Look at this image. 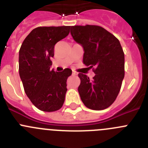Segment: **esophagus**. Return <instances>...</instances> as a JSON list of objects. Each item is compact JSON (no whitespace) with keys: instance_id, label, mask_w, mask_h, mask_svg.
<instances>
[{"instance_id":"esophagus-1","label":"esophagus","mask_w":148,"mask_h":148,"mask_svg":"<svg viewBox=\"0 0 148 148\" xmlns=\"http://www.w3.org/2000/svg\"><path fill=\"white\" fill-rule=\"evenodd\" d=\"M73 75H77L78 74H77V73H75V71H73Z\"/></svg>"}]
</instances>
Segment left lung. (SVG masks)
I'll return each mask as SVG.
<instances>
[{
  "mask_svg": "<svg viewBox=\"0 0 148 148\" xmlns=\"http://www.w3.org/2000/svg\"><path fill=\"white\" fill-rule=\"evenodd\" d=\"M73 39L84 50L83 62L95 75L90 80L78 73V92L84 104L91 110L109 108L116 99L125 77V54L117 38L96 25L72 26Z\"/></svg>",
  "mask_w": 148,
  "mask_h": 148,
  "instance_id": "obj_1",
  "label": "left lung"
}]
</instances>
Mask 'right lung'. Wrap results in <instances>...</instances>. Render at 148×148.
Wrapping results in <instances>:
<instances>
[{
  "instance_id": "obj_1",
  "label": "right lung",
  "mask_w": 148,
  "mask_h": 148,
  "mask_svg": "<svg viewBox=\"0 0 148 148\" xmlns=\"http://www.w3.org/2000/svg\"><path fill=\"white\" fill-rule=\"evenodd\" d=\"M70 26L39 27L32 30L19 50V75L31 102L44 112L62 108L66 92L69 68L62 72L50 70L57 42L70 33Z\"/></svg>"
}]
</instances>
